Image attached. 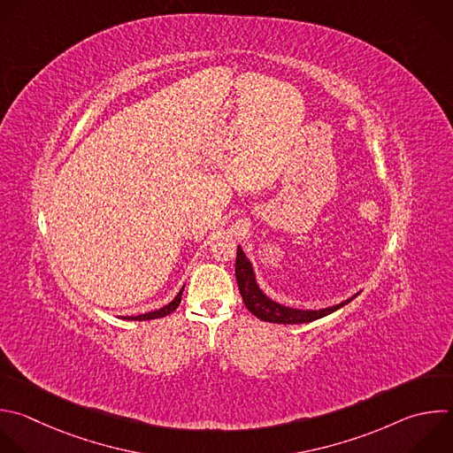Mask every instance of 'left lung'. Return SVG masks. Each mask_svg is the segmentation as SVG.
Segmentation results:
<instances>
[{"instance_id":"1","label":"left lung","mask_w":453,"mask_h":453,"mask_svg":"<svg viewBox=\"0 0 453 453\" xmlns=\"http://www.w3.org/2000/svg\"><path fill=\"white\" fill-rule=\"evenodd\" d=\"M234 273H236V282L240 288V295L243 298V303L247 306V310L257 317L263 322H272V324H308L319 319H324L331 313H334L336 310L343 308L345 304H349L350 300H354L359 293H356L354 296L343 300V303L333 306V308H324L319 311H308V310H293L288 306H280L277 303H273L272 298H268L261 288L257 286L254 270L250 261L247 259V256L243 254L242 247H238L236 250V265H234Z\"/></svg>"}]
</instances>
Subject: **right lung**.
<instances>
[{"instance_id":"add662e5","label":"right lung","mask_w":453,"mask_h":453,"mask_svg":"<svg viewBox=\"0 0 453 453\" xmlns=\"http://www.w3.org/2000/svg\"><path fill=\"white\" fill-rule=\"evenodd\" d=\"M181 295H183V288L181 291L176 295V298L173 300V303H169L167 306L157 310V311H149V313H143V315H138V317H126V320H155V319H162V317H167L171 315L181 303Z\"/></svg>"}]
</instances>
